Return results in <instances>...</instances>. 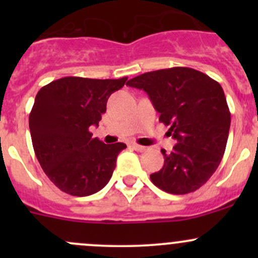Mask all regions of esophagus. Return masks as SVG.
<instances>
[{
    "label": "esophagus",
    "instance_id": "esophagus-1",
    "mask_svg": "<svg viewBox=\"0 0 258 258\" xmlns=\"http://www.w3.org/2000/svg\"><path fill=\"white\" fill-rule=\"evenodd\" d=\"M131 148L132 150L137 151V152H144V151L146 150V147H144V146H140L137 144H131Z\"/></svg>",
    "mask_w": 258,
    "mask_h": 258
}]
</instances>
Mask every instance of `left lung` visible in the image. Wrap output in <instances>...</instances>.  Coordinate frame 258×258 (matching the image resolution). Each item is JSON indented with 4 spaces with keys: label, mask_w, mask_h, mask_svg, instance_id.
<instances>
[{
    "label": "left lung",
    "mask_w": 258,
    "mask_h": 258,
    "mask_svg": "<svg viewBox=\"0 0 258 258\" xmlns=\"http://www.w3.org/2000/svg\"><path fill=\"white\" fill-rule=\"evenodd\" d=\"M127 85L147 93L177 142L171 153L161 150L165 163L150 176L152 183L173 195L199 189L217 170L230 131L231 113L220 83L197 70L172 67L146 72Z\"/></svg>",
    "instance_id": "left-lung-1"
}]
</instances>
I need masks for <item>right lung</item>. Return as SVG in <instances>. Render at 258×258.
Masks as SVG:
<instances>
[{"label":"right lung","instance_id":"1","mask_svg":"<svg viewBox=\"0 0 258 258\" xmlns=\"http://www.w3.org/2000/svg\"><path fill=\"white\" fill-rule=\"evenodd\" d=\"M127 77H63L43 86L30 113L33 150L47 177L72 196H90L110 181L126 145H105L90 132L106 112L107 100Z\"/></svg>","mask_w":258,"mask_h":258}]
</instances>
